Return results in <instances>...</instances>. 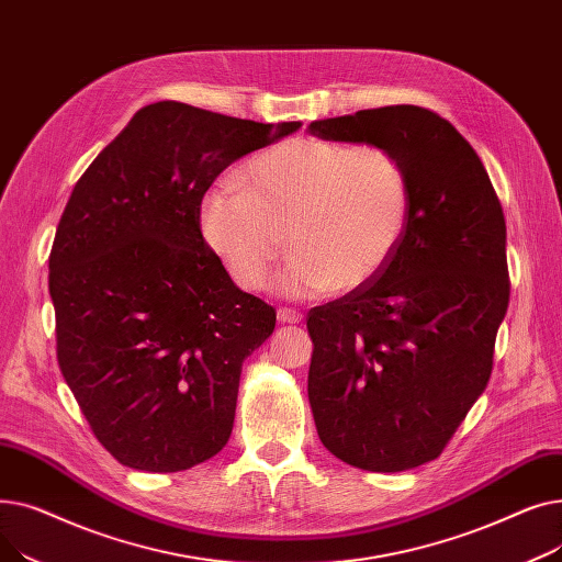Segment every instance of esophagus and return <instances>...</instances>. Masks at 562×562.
Returning <instances> with one entry per match:
<instances>
[{
  "label": "esophagus",
  "mask_w": 562,
  "mask_h": 562,
  "mask_svg": "<svg viewBox=\"0 0 562 562\" xmlns=\"http://www.w3.org/2000/svg\"><path fill=\"white\" fill-rule=\"evenodd\" d=\"M301 312H296V310H286V307H280L278 310V321L280 323H289V326H293V323H301Z\"/></svg>",
  "instance_id": "1"
}]
</instances>
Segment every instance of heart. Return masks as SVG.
<instances>
[{
    "label": "heart",
    "instance_id": "heart-1",
    "mask_svg": "<svg viewBox=\"0 0 562 562\" xmlns=\"http://www.w3.org/2000/svg\"><path fill=\"white\" fill-rule=\"evenodd\" d=\"M409 223V182L401 161L375 145L321 138L282 140L252 157L236 180L202 200L206 246L244 289L269 282L291 299L346 293L373 280L398 250Z\"/></svg>",
    "mask_w": 562,
    "mask_h": 562
}]
</instances>
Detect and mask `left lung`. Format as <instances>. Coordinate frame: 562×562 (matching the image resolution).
<instances>
[{
	"label": "left lung",
	"mask_w": 562,
	"mask_h": 562,
	"mask_svg": "<svg viewBox=\"0 0 562 562\" xmlns=\"http://www.w3.org/2000/svg\"><path fill=\"white\" fill-rule=\"evenodd\" d=\"M307 130L382 147L409 182L407 232L385 269L307 316L316 432L352 467H419L487 387L510 299L504 210L474 147L428 109H364Z\"/></svg>",
	"instance_id": "left-lung-1"
}]
</instances>
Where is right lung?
I'll list each match as a JSON object with an SVG mask.
<instances>
[{"label":"right lung","mask_w":562,"mask_h":562,"mask_svg":"<svg viewBox=\"0 0 562 562\" xmlns=\"http://www.w3.org/2000/svg\"><path fill=\"white\" fill-rule=\"evenodd\" d=\"M301 125L147 104L75 184L49 255L56 358L121 464L168 474L227 445L241 364L276 310L204 244L200 202L229 164Z\"/></svg>","instance_id":"1"}]
</instances>
